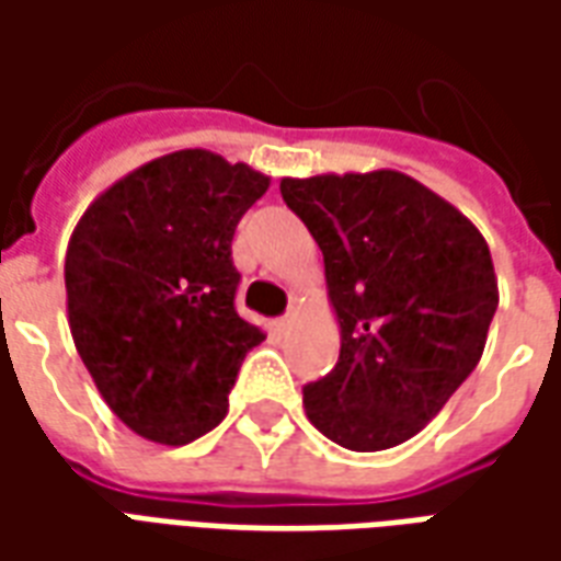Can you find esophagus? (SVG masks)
Masks as SVG:
<instances>
[{"mask_svg":"<svg viewBox=\"0 0 561 561\" xmlns=\"http://www.w3.org/2000/svg\"><path fill=\"white\" fill-rule=\"evenodd\" d=\"M288 328H291V316H285L276 321V330H288Z\"/></svg>","mask_w":561,"mask_h":561,"instance_id":"esophagus-1","label":"esophagus"}]
</instances>
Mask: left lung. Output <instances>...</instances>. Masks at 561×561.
I'll list each match as a JSON object with an SVG mask.
<instances>
[{
	"label": "left lung",
	"mask_w": 561,
	"mask_h": 561,
	"mask_svg": "<svg viewBox=\"0 0 561 561\" xmlns=\"http://www.w3.org/2000/svg\"><path fill=\"white\" fill-rule=\"evenodd\" d=\"M324 255L340 360L304 388L306 417L348 450L409 442L471 376L499 306L490 245L400 171L282 176Z\"/></svg>",
	"instance_id": "left-lung-1"
}]
</instances>
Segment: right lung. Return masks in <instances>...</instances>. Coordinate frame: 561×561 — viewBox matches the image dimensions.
<instances>
[{
  "label": "right lung",
  "mask_w": 561,
  "mask_h": 561,
  "mask_svg": "<svg viewBox=\"0 0 561 561\" xmlns=\"http://www.w3.org/2000/svg\"><path fill=\"white\" fill-rule=\"evenodd\" d=\"M270 176L209 149H176L107 185L71 231V340L131 433L188 445L228 414L245 352L264 330L233 309L237 221Z\"/></svg>",
  "instance_id": "right-lung-1"
}]
</instances>
